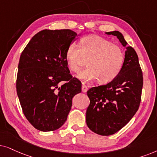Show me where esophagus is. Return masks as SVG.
Returning <instances> with one entry per match:
<instances>
[{
	"label": "esophagus",
	"mask_w": 157,
	"mask_h": 157,
	"mask_svg": "<svg viewBox=\"0 0 157 157\" xmlns=\"http://www.w3.org/2000/svg\"><path fill=\"white\" fill-rule=\"evenodd\" d=\"M87 90H88V87H87L86 85L83 84L82 86V91L83 92V93H86V92L87 91Z\"/></svg>",
	"instance_id": "obj_1"
}]
</instances>
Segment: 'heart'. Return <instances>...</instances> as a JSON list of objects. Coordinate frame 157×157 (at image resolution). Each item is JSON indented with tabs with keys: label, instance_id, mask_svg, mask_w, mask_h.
I'll list each match as a JSON object with an SVG mask.
<instances>
[{
	"label": "heart",
	"instance_id": "1",
	"mask_svg": "<svg viewBox=\"0 0 157 157\" xmlns=\"http://www.w3.org/2000/svg\"><path fill=\"white\" fill-rule=\"evenodd\" d=\"M87 59V67L77 77L85 81L97 80L107 83L121 72L125 59L124 52L119 46L98 35H88L80 39L79 47L69 46L65 52L68 67L73 72H79Z\"/></svg>",
	"mask_w": 157,
	"mask_h": 157
}]
</instances>
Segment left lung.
<instances>
[{"instance_id":"obj_1","label":"left lung","mask_w":157,"mask_h":157,"mask_svg":"<svg viewBox=\"0 0 157 157\" xmlns=\"http://www.w3.org/2000/svg\"><path fill=\"white\" fill-rule=\"evenodd\" d=\"M106 33L117 36L126 49L124 65L117 77L87 92L90 99L87 125L92 131L101 136L114 134L131 121L139 108L143 87V73L134 49L127 46L119 31Z\"/></svg>"}]
</instances>
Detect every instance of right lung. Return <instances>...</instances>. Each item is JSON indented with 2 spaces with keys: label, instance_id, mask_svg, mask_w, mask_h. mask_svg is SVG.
Segmentation results:
<instances>
[{
  "label": "right lung",
  "instance_id": "right-lung-1",
  "mask_svg": "<svg viewBox=\"0 0 157 157\" xmlns=\"http://www.w3.org/2000/svg\"><path fill=\"white\" fill-rule=\"evenodd\" d=\"M76 36L70 29H44L21 54L16 91L25 117L37 130L59 128L67 118L72 98L82 90V83L70 74L65 59ZM60 82L64 83L59 87Z\"/></svg>",
  "mask_w": 157,
  "mask_h": 157
}]
</instances>
